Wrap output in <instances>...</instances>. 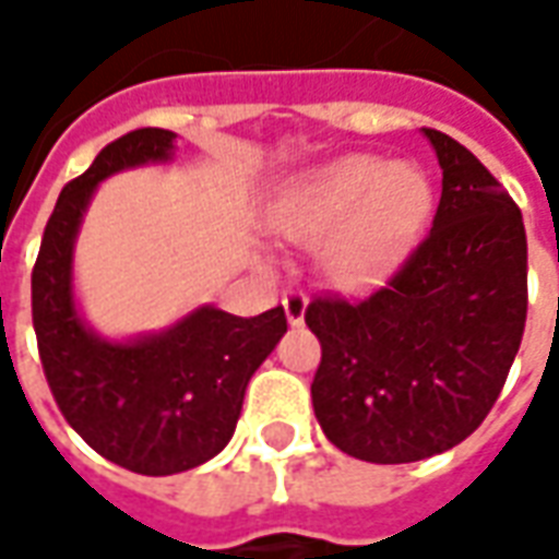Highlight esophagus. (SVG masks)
Wrapping results in <instances>:
<instances>
[{
	"label": "esophagus",
	"mask_w": 559,
	"mask_h": 559,
	"mask_svg": "<svg viewBox=\"0 0 559 559\" xmlns=\"http://www.w3.org/2000/svg\"><path fill=\"white\" fill-rule=\"evenodd\" d=\"M305 308H308V296L302 290H290L284 296V311H287V320L290 326H299L305 320Z\"/></svg>",
	"instance_id": "esophagus-1"
}]
</instances>
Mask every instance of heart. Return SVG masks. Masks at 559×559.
<instances>
[{"label":"heart","instance_id":"b5f03b06","mask_svg":"<svg viewBox=\"0 0 559 559\" xmlns=\"http://www.w3.org/2000/svg\"><path fill=\"white\" fill-rule=\"evenodd\" d=\"M431 206L419 170L377 158H347L317 173L281 221L293 242H329L326 266L341 281H362L411 239Z\"/></svg>","mask_w":559,"mask_h":559}]
</instances>
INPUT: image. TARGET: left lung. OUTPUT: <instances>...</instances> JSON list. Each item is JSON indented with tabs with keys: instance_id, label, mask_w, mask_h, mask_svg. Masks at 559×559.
Masks as SVG:
<instances>
[{
	"instance_id": "1",
	"label": "left lung",
	"mask_w": 559,
	"mask_h": 559,
	"mask_svg": "<svg viewBox=\"0 0 559 559\" xmlns=\"http://www.w3.org/2000/svg\"><path fill=\"white\" fill-rule=\"evenodd\" d=\"M421 131L443 170L431 230L383 287L305 308L320 341L317 421L341 452L371 464H411L467 440L527 323L521 209L469 148Z\"/></svg>"
}]
</instances>
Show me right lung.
<instances>
[{"instance_id": "obj_1", "label": "right lung", "mask_w": 559, "mask_h": 559, "mask_svg": "<svg viewBox=\"0 0 559 559\" xmlns=\"http://www.w3.org/2000/svg\"><path fill=\"white\" fill-rule=\"evenodd\" d=\"M173 131L138 128L98 152L62 188L32 269V326L47 386L68 425L119 467L182 473L230 443L245 386L287 332L284 308L236 317L197 308L164 335L110 344L83 326L71 251L90 197L110 173L170 158Z\"/></svg>"}]
</instances>
